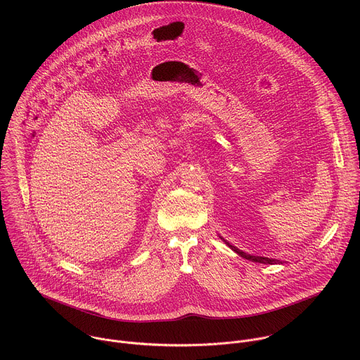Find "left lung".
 Segmentation results:
<instances>
[{
  "instance_id": "left-lung-1",
  "label": "left lung",
  "mask_w": 360,
  "mask_h": 360,
  "mask_svg": "<svg viewBox=\"0 0 360 360\" xmlns=\"http://www.w3.org/2000/svg\"><path fill=\"white\" fill-rule=\"evenodd\" d=\"M221 239H224V238H221ZM225 240V239H224ZM225 243L232 249V250H235L238 255H240L242 258H245V259H248V261H252V262H258V264H269V265H274V264H282V262H279L278 259H271V258H264V256H253V255H249V253H245V252H242V250H239L236 246H233V245H231L229 242H226L225 240Z\"/></svg>"
}]
</instances>
